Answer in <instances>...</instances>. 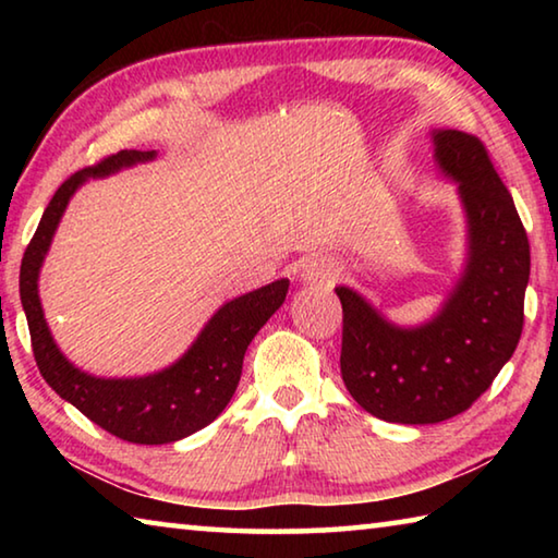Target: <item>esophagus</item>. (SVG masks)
<instances>
[{
    "instance_id": "1",
    "label": "esophagus",
    "mask_w": 558,
    "mask_h": 558,
    "mask_svg": "<svg viewBox=\"0 0 558 558\" xmlns=\"http://www.w3.org/2000/svg\"><path fill=\"white\" fill-rule=\"evenodd\" d=\"M339 276V263L332 256H313L302 263L300 278L310 288H329Z\"/></svg>"
}]
</instances>
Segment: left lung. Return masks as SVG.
<instances>
[{
    "label": "left lung",
    "instance_id": "8db88e82",
    "mask_svg": "<svg viewBox=\"0 0 558 558\" xmlns=\"http://www.w3.org/2000/svg\"><path fill=\"white\" fill-rule=\"evenodd\" d=\"M433 145L468 219L465 270L438 315L399 327L337 288L347 391L376 418L409 426L448 421L489 389L522 337L529 282L526 231L485 145L460 130H436Z\"/></svg>",
    "mask_w": 558,
    "mask_h": 558
}]
</instances>
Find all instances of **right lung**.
<instances>
[{"mask_svg": "<svg viewBox=\"0 0 558 558\" xmlns=\"http://www.w3.org/2000/svg\"><path fill=\"white\" fill-rule=\"evenodd\" d=\"M149 159H155V149H122L65 179L46 206L32 243L26 245L19 270V295L29 323L36 366L46 384L116 438L140 446H162L209 426L226 409L241 379L245 349L282 305L290 280L280 278L226 302L184 356L162 372L137 379H98L75 369L56 347L44 319L39 270L75 189L90 177H106Z\"/></svg>", "mask_w": 558, "mask_h": 558, "instance_id": "1", "label": "right lung"}]
</instances>
